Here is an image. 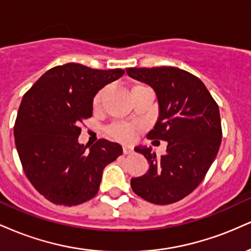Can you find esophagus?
Returning <instances> with one entry per match:
<instances>
[{
	"mask_svg": "<svg viewBox=\"0 0 251 251\" xmlns=\"http://www.w3.org/2000/svg\"><path fill=\"white\" fill-rule=\"evenodd\" d=\"M123 151H124V153H125V154H128V153H132V152H133V149H132V146L125 145L123 148Z\"/></svg>",
	"mask_w": 251,
	"mask_h": 251,
	"instance_id": "34e87169",
	"label": "esophagus"
}]
</instances>
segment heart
<instances>
[{
    "label": "heart",
    "mask_w": 251,
    "mask_h": 251,
    "mask_svg": "<svg viewBox=\"0 0 251 251\" xmlns=\"http://www.w3.org/2000/svg\"><path fill=\"white\" fill-rule=\"evenodd\" d=\"M103 96V91H100L99 93L94 97L93 106L94 107H99L100 102H101ZM138 126L134 124H127V123H117L114 125L109 126L107 132L114 139L120 140V142H131L134 138L135 132H137Z\"/></svg>",
    "instance_id": "b5f03b06"
}]
</instances>
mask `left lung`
Here are the masks:
<instances>
[{
    "label": "left lung",
    "mask_w": 251,
    "mask_h": 251,
    "mask_svg": "<svg viewBox=\"0 0 251 251\" xmlns=\"http://www.w3.org/2000/svg\"><path fill=\"white\" fill-rule=\"evenodd\" d=\"M127 74L153 88L159 116L149 139L168 142L166 153L135 146L149 171L132 178L134 194L154 204H171L191 194L205 177L222 140L218 105L197 76L177 67L127 68Z\"/></svg>",
    "instance_id": "1"
}]
</instances>
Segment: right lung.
<instances>
[{
	"label": "right lung",
	"mask_w": 251,
	"mask_h": 251,
	"mask_svg": "<svg viewBox=\"0 0 251 251\" xmlns=\"http://www.w3.org/2000/svg\"><path fill=\"white\" fill-rule=\"evenodd\" d=\"M124 73L66 63L46 72L24 96L14 126L17 153L28 179L51 203L72 206L93 198L103 169L123 153L117 143L88 146L77 138L98 92Z\"/></svg>",
	"instance_id": "1"
}]
</instances>
